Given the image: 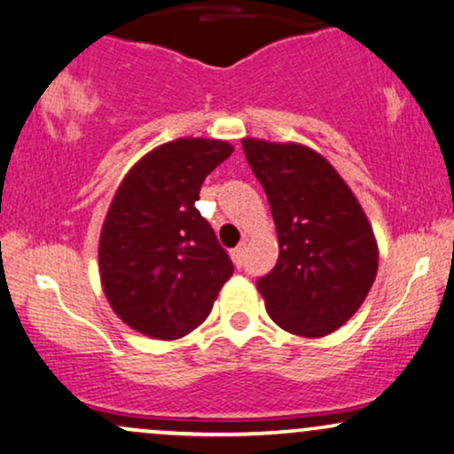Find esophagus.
<instances>
[{
  "label": "esophagus",
  "mask_w": 454,
  "mask_h": 454,
  "mask_svg": "<svg viewBox=\"0 0 454 454\" xmlns=\"http://www.w3.org/2000/svg\"><path fill=\"white\" fill-rule=\"evenodd\" d=\"M243 255H245V243L239 245V247L231 249V258H232L234 266H237V269H241V266H243Z\"/></svg>",
  "instance_id": "34e87169"
}]
</instances>
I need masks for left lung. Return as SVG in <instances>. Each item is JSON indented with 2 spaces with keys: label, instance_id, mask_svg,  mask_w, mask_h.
Returning <instances> with one entry per match:
<instances>
[{
  "label": "left lung",
  "instance_id": "obj_1",
  "mask_svg": "<svg viewBox=\"0 0 454 454\" xmlns=\"http://www.w3.org/2000/svg\"><path fill=\"white\" fill-rule=\"evenodd\" d=\"M269 196L279 260L258 281L277 325L304 338L336 332L357 313L379 270L372 223L345 179L313 147L245 137Z\"/></svg>",
  "mask_w": 454,
  "mask_h": 454
}]
</instances>
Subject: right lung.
I'll list each match as a JSON object with an SVG mask.
<instances>
[{
    "label": "right lung",
    "mask_w": 454,
    "mask_h": 454,
    "mask_svg": "<svg viewBox=\"0 0 454 454\" xmlns=\"http://www.w3.org/2000/svg\"><path fill=\"white\" fill-rule=\"evenodd\" d=\"M234 147L182 137L139 158L120 182L99 237L101 286L129 327L177 340L199 327L232 277V262L194 203Z\"/></svg>",
    "instance_id": "right-lung-1"
}]
</instances>
